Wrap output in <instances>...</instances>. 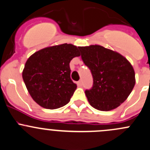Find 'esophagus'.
I'll list each match as a JSON object with an SVG mask.
<instances>
[{
  "mask_svg": "<svg viewBox=\"0 0 150 150\" xmlns=\"http://www.w3.org/2000/svg\"><path fill=\"white\" fill-rule=\"evenodd\" d=\"M78 84H79V85L80 86H82V80H81V79H80L79 81H78Z\"/></svg>",
  "mask_w": 150,
  "mask_h": 150,
  "instance_id": "1",
  "label": "esophagus"
}]
</instances>
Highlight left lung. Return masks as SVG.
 Segmentation results:
<instances>
[{
	"label": "left lung",
	"instance_id": "1",
	"mask_svg": "<svg viewBox=\"0 0 150 150\" xmlns=\"http://www.w3.org/2000/svg\"><path fill=\"white\" fill-rule=\"evenodd\" d=\"M79 49L93 77V86L85 91L91 106L109 111L121 105L135 85V72L130 62L118 52L98 45Z\"/></svg>",
	"mask_w": 150,
	"mask_h": 150
}]
</instances>
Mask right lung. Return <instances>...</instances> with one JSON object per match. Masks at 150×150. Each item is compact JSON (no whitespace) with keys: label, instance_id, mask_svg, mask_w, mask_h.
<instances>
[{"label":"right lung","instance_id":"add662e5","mask_svg":"<svg viewBox=\"0 0 150 150\" xmlns=\"http://www.w3.org/2000/svg\"><path fill=\"white\" fill-rule=\"evenodd\" d=\"M78 56L76 46L64 43L45 47L27 59L22 78L29 95L39 105L52 110L69 103L77 86L71 79L69 64Z\"/></svg>","mask_w":150,"mask_h":150}]
</instances>
